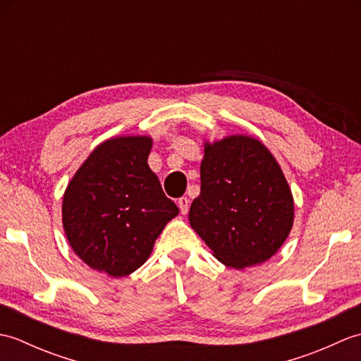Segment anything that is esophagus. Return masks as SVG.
I'll return each instance as SVG.
<instances>
[{"label":"esophagus","mask_w":361,"mask_h":361,"mask_svg":"<svg viewBox=\"0 0 361 361\" xmlns=\"http://www.w3.org/2000/svg\"><path fill=\"white\" fill-rule=\"evenodd\" d=\"M178 208H180V212L183 214V216H186L189 211V198L188 197L178 198Z\"/></svg>","instance_id":"1"}]
</instances>
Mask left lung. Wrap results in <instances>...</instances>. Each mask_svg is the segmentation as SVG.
I'll list each match as a JSON object with an SVG mask.
<instances>
[{
  "label": "left lung",
  "instance_id": "obj_1",
  "mask_svg": "<svg viewBox=\"0 0 361 361\" xmlns=\"http://www.w3.org/2000/svg\"><path fill=\"white\" fill-rule=\"evenodd\" d=\"M200 195L189 224L214 257L235 270L267 262L288 237L295 202L281 166L259 140L204 141Z\"/></svg>",
  "mask_w": 361,
  "mask_h": 361
}]
</instances>
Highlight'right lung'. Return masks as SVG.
<instances>
[{"label":"right lung","mask_w":361,"mask_h":361,"mask_svg":"<svg viewBox=\"0 0 361 361\" xmlns=\"http://www.w3.org/2000/svg\"><path fill=\"white\" fill-rule=\"evenodd\" d=\"M150 136H116L99 144L68 183L62 221L73 251L111 278L137 270L167 221L178 216L147 164Z\"/></svg>","instance_id":"add662e5"}]
</instances>
